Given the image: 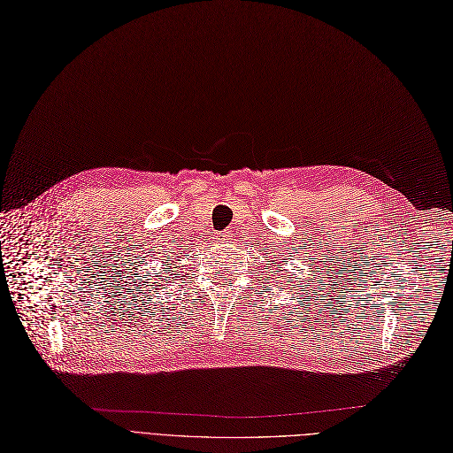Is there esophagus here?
Segmentation results:
<instances>
[{"mask_svg":"<svg viewBox=\"0 0 453 453\" xmlns=\"http://www.w3.org/2000/svg\"><path fill=\"white\" fill-rule=\"evenodd\" d=\"M230 240V236H228V234H225V232H221V234H217V242H219V243H226Z\"/></svg>","mask_w":453,"mask_h":453,"instance_id":"34e87169","label":"esophagus"}]
</instances>
